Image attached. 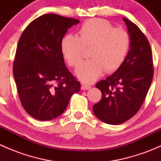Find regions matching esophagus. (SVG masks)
I'll list each match as a JSON object with an SVG mask.
<instances>
[{
  "label": "esophagus",
  "instance_id": "1",
  "mask_svg": "<svg viewBox=\"0 0 161 161\" xmlns=\"http://www.w3.org/2000/svg\"><path fill=\"white\" fill-rule=\"evenodd\" d=\"M90 88H91L90 86L85 85V84H82V87H81V89H82V90H90Z\"/></svg>",
  "mask_w": 161,
  "mask_h": 161
}]
</instances>
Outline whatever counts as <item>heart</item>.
I'll list each match as a JSON object with an SVG mask.
<instances>
[{
	"mask_svg": "<svg viewBox=\"0 0 161 161\" xmlns=\"http://www.w3.org/2000/svg\"><path fill=\"white\" fill-rule=\"evenodd\" d=\"M79 36L65 35L61 42V50L70 66H76L82 57L84 47H90L92 59L81 62L75 75L81 81L92 83L104 71L113 72L124 62L130 47V36L123 29L114 28L107 20L91 19L79 28Z\"/></svg>",
	"mask_w": 161,
	"mask_h": 161,
	"instance_id": "heart-1",
	"label": "heart"
}]
</instances>
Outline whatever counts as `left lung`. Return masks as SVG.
Listing matches in <instances>:
<instances>
[{"label":"left lung","instance_id":"left-lung-1","mask_svg":"<svg viewBox=\"0 0 161 161\" xmlns=\"http://www.w3.org/2000/svg\"><path fill=\"white\" fill-rule=\"evenodd\" d=\"M130 36V48L121 67L96 87L102 92L92 106L97 118L109 125H119L134 116L143 103L153 76L149 41L139 27L123 18Z\"/></svg>","mask_w":161,"mask_h":161}]
</instances>
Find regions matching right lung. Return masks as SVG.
I'll return each mask as SVG.
<instances>
[{"label":"right lung","instance_id":"obj_1","mask_svg":"<svg viewBox=\"0 0 161 161\" xmlns=\"http://www.w3.org/2000/svg\"><path fill=\"white\" fill-rule=\"evenodd\" d=\"M79 20L57 14L37 18L23 31L16 49L13 74L22 107L40 121L61 115L81 84L66 67L61 42Z\"/></svg>","mask_w":161,"mask_h":161}]
</instances>
